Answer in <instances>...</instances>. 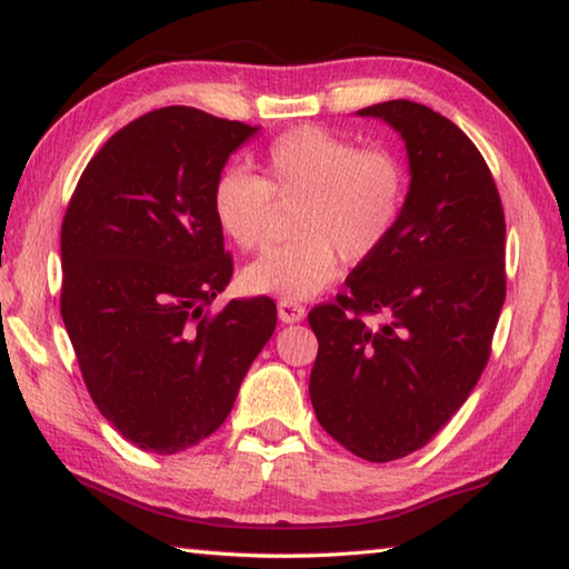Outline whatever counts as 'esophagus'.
Returning <instances> with one entry per match:
<instances>
[{
	"label": "esophagus",
	"instance_id": "1",
	"mask_svg": "<svg viewBox=\"0 0 569 569\" xmlns=\"http://www.w3.org/2000/svg\"><path fill=\"white\" fill-rule=\"evenodd\" d=\"M306 316V306L293 301V298H281L278 301V319H281L283 323H296L301 321Z\"/></svg>",
	"mask_w": 569,
	"mask_h": 569
}]
</instances>
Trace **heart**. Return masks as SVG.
<instances>
[{"label":"heart","instance_id":"1","mask_svg":"<svg viewBox=\"0 0 569 569\" xmlns=\"http://www.w3.org/2000/svg\"><path fill=\"white\" fill-rule=\"evenodd\" d=\"M407 192V168L393 152L301 124L268 146L261 176L240 168L220 172L210 206L220 233L246 253L271 240L278 210L298 208V240L250 263L243 286L250 293L311 298L339 276V256L359 266L389 243Z\"/></svg>","mask_w":569,"mask_h":569}]
</instances>
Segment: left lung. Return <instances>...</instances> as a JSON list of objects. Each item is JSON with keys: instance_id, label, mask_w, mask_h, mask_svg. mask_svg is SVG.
<instances>
[{"instance_id": "left-lung-1", "label": "left lung", "mask_w": 569, "mask_h": 569, "mask_svg": "<svg viewBox=\"0 0 569 569\" xmlns=\"http://www.w3.org/2000/svg\"><path fill=\"white\" fill-rule=\"evenodd\" d=\"M359 114L401 132L411 186L389 243L308 313V393L343 449L381 465L427 447L477 387L507 296V228L485 158L445 114L411 100Z\"/></svg>"}]
</instances>
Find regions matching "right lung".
Instances as JSON below:
<instances>
[{"mask_svg":"<svg viewBox=\"0 0 569 569\" xmlns=\"http://www.w3.org/2000/svg\"><path fill=\"white\" fill-rule=\"evenodd\" d=\"M246 122L170 104L124 124L62 220L60 311L84 387L134 447L178 455L226 421L276 331L273 298H213L233 258L210 192Z\"/></svg>","mask_w":569,"mask_h":569,"instance_id":"right-lung-1","label":"right lung"}]
</instances>
